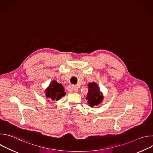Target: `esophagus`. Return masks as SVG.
Listing matches in <instances>:
<instances>
[{
	"mask_svg": "<svg viewBox=\"0 0 153 153\" xmlns=\"http://www.w3.org/2000/svg\"><path fill=\"white\" fill-rule=\"evenodd\" d=\"M72 88H73V90L75 92H77L78 91V87L76 85H73L72 86Z\"/></svg>",
	"mask_w": 153,
	"mask_h": 153,
	"instance_id": "obj_1",
	"label": "esophagus"
}]
</instances>
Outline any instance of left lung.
Wrapping results in <instances>:
<instances>
[{"instance_id":"8db88e82","label":"left lung","mask_w":153,"mask_h":153,"mask_svg":"<svg viewBox=\"0 0 153 153\" xmlns=\"http://www.w3.org/2000/svg\"><path fill=\"white\" fill-rule=\"evenodd\" d=\"M88 92L86 97L87 102L91 107L99 105L103 101V94L100 91L99 87L95 82L89 83L88 84Z\"/></svg>"}]
</instances>
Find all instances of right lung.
Here are the masks:
<instances>
[{"label": "right lung", "instance_id": "right-lung-1", "mask_svg": "<svg viewBox=\"0 0 153 153\" xmlns=\"http://www.w3.org/2000/svg\"><path fill=\"white\" fill-rule=\"evenodd\" d=\"M66 94L64 91L62 85L57 83L56 80H53L45 90V96L50 100H58ZM50 101V100H48Z\"/></svg>", "mask_w": 153, "mask_h": 153}]
</instances>
